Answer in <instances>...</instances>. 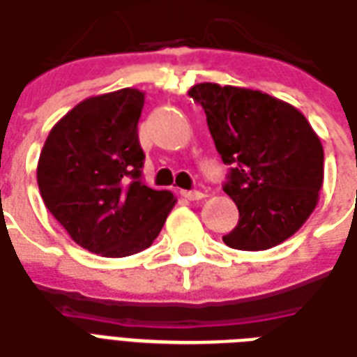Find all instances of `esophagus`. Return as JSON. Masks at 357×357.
Returning a JSON list of instances; mask_svg holds the SVG:
<instances>
[{
	"instance_id": "obj_1",
	"label": "esophagus",
	"mask_w": 357,
	"mask_h": 357,
	"mask_svg": "<svg viewBox=\"0 0 357 357\" xmlns=\"http://www.w3.org/2000/svg\"><path fill=\"white\" fill-rule=\"evenodd\" d=\"M181 195H182V197H186V199H190V201H199V199H203V197H205V194H203V192H197V190H192V192H184V190H182Z\"/></svg>"
}]
</instances>
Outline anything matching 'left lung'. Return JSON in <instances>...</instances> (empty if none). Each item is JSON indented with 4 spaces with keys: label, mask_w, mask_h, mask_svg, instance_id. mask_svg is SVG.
<instances>
[{
    "label": "left lung",
    "mask_w": 357,
    "mask_h": 357,
    "mask_svg": "<svg viewBox=\"0 0 357 357\" xmlns=\"http://www.w3.org/2000/svg\"><path fill=\"white\" fill-rule=\"evenodd\" d=\"M207 114L239 222L222 239L237 250L280 245L309 220L324 182V146L309 120L269 93L199 82L190 88Z\"/></svg>",
    "instance_id": "8db88e82"
}]
</instances>
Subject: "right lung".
Instances as JSON below:
<instances>
[{
	"instance_id": "right-lung-1",
	"label": "right lung",
	"mask_w": 357,
	"mask_h": 357,
	"mask_svg": "<svg viewBox=\"0 0 357 357\" xmlns=\"http://www.w3.org/2000/svg\"><path fill=\"white\" fill-rule=\"evenodd\" d=\"M143 105L137 88L80 101L50 130L37 163L50 214L77 245L105 258L149 248L176 203L169 190L141 182Z\"/></svg>"
}]
</instances>
